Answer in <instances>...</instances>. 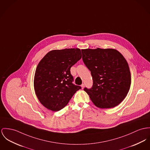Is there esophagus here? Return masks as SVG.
<instances>
[{
    "label": "esophagus",
    "instance_id": "obj_1",
    "mask_svg": "<svg viewBox=\"0 0 150 150\" xmlns=\"http://www.w3.org/2000/svg\"><path fill=\"white\" fill-rule=\"evenodd\" d=\"M84 86H85V84L83 83V84H82L81 85V88L82 89H83L84 88Z\"/></svg>",
    "mask_w": 150,
    "mask_h": 150
}]
</instances>
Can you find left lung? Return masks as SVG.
Listing matches in <instances>:
<instances>
[{
  "label": "left lung",
  "instance_id": "1",
  "mask_svg": "<svg viewBox=\"0 0 150 150\" xmlns=\"http://www.w3.org/2000/svg\"><path fill=\"white\" fill-rule=\"evenodd\" d=\"M82 59L91 71L92 87L84 90L93 103L100 108H110L120 103L131 85V73L124 57L112 48L81 50Z\"/></svg>",
  "mask_w": 150,
  "mask_h": 150
}]
</instances>
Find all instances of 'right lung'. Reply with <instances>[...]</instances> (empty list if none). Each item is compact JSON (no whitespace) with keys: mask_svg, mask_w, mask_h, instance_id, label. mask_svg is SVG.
Instances as JSON below:
<instances>
[{"mask_svg":"<svg viewBox=\"0 0 150 150\" xmlns=\"http://www.w3.org/2000/svg\"><path fill=\"white\" fill-rule=\"evenodd\" d=\"M81 58L79 48L55 50L39 63L34 76L35 93L47 109L58 111L69 102L81 86L72 83L70 69Z\"/></svg>","mask_w":150,"mask_h":150,"instance_id":"obj_1","label":"right lung"}]
</instances>
